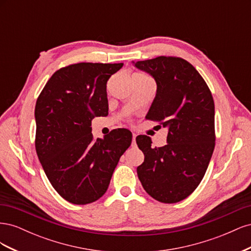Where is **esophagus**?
I'll use <instances>...</instances> for the list:
<instances>
[{"label": "esophagus", "mask_w": 251, "mask_h": 251, "mask_svg": "<svg viewBox=\"0 0 251 251\" xmlns=\"http://www.w3.org/2000/svg\"><path fill=\"white\" fill-rule=\"evenodd\" d=\"M136 136H137V135H136L135 133H133V143H132V146H135V143H136Z\"/></svg>", "instance_id": "34e87169"}]
</instances>
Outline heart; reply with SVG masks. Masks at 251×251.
I'll use <instances>...</instances> for the list:
<instances>
[{
  "mask_svg": "<svg viewBox=\"0 0 251 251\" xmlns=\"http://www.w3.org/2000/svg\"><path fill=\"white\" fill-rule=\"evenodd\" d=\"M138 75H139V74H138Z\"/></svg>",
  "mask_w": 251,
  "mask_h": 251,
  "instance_id": "1",
  "label": "heart"
}]
</instances>
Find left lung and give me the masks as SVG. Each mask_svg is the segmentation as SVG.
I'll list each match as a JSON object with an SVG mask.
<instances>
[{
	"instance_id": "1",
	"label": "left lung",
	"mask_w": 251,
	"mask_h": 251,
	"mask_svg": "<svg viewBox=\"0 0 251 251\" xmlns=\"http://www.w3.org/2000/svg\"><path fill=\"white\" fill-rule=\"evenodd\" d=\"M134 64L157 83L147 118L169 128L168 144L161 148H151L147 135L136 137L144 154L138 178L155 200L177 203L198 187L214 153V98L200 73L183 58L158 56Z\"/></svg>"
}]
</instances>
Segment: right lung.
I'll list each match as a JSON object with an SVG mask.
<instances>
[{"label":"right lung","instance_id":"1","mask_svg":"<svg viewBox=\"0 0 251 251\" xmlns=\"http://www.w3.org/2000/svg\"><path fill=\"white\" fill-rule=\"evenodd\" d=\"M120 64L78 63L54 72L35 104V150L45 174L68 202L85 205L104 195L132 133L113 130L94 139L91 121L105 116L107 82Z\"/></svg>","mask_w":251,"mask_h":251}]
</instances>
